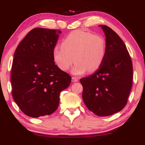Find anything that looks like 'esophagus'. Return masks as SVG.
Wrapping results in <instances>:
<instances>
[{"label": "esophagus", "instance_id": "obj_1", "mask_svg": "<svg viewBox=\"0 0 145 145\" xmlns=\"http://www.w3.org/2000/svg\"><path fill=\"white\" fill-rule=\"evenodd\" d=\"M71 81H72L73 82H78V78H76V77H72V78H71Z\"/></svg>", "mask_w": 145, "mask_h": 145}]
</instances>
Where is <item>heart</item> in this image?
<instances>
[{
    "label": "heart",
    "mask_w": 145,
    "mask_h": 145,
    "mask_svg": "<svg viewBox=\"0 0 145 145\" xmlns=\"http://www.w3.org/2000/svg\"><path fill=\"white\" fill-rule=\"evenodd\" d=\"M61 48L53 51V60L58 67L67 71L76 63L73 74L80 75L97 71L106 55V41L100 35L77 30L71 32L62 41Z\"/></svg>",
    "instance_id": "b5f03b06"
}]
</instances>
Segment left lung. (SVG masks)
Here are the masks:
<instances>
[{
  "label": "left lung",
  "mask_w": 145,
  "mask_h": 145,
  "mask_svg": "<svg viewBox=\"0 0 145 145\" xmlns=\"http://www.w3.org/2000/svg\"><path fill=\"white\" fill-rule=\"evenodd\" d=\"M106 55L100 67L80 80L87 108L99 116L119 112L127 104L133 80L132 62L120 37L106 25Z\"/></svg>",
  "instance_id": "obj_1"
}]
</instances>
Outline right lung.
<instances>
[{
    "label": "right lung",
    "instance_id": "add662e5",
    "mask_svg": "<svg viewBox=\"0 0 145 145\" xmlns=\"http://www.w3.org/2000/svg\"><path fill=\"white\" fill-rule=\"evenodd\" d=\"M61 31L35 28L28 33L14 53L11 74L12 96L26 115L39 117L55 112L59 95L71 78L53 60Z\"/></svg>",
    "mask_w": 145,
    "mask_h": 145
}]
</instances>
